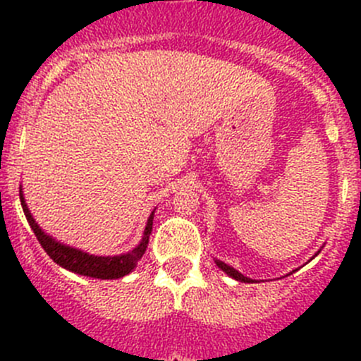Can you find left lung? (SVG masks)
I'll use <instances>...</instances> for the list:
<instances>
[{
	"mask_svg": "<svg viewBox=\"0 0 361 361\" xmlns=\"http://www.w3.org/2000/svg\"><path fill=\"white\" fill-rule=\"evenodd\" d=\"M216 265H218V267L221 269V271H224V272H227V274L231 276V278L238 279V281H243V283H253V279H250V278H246V276H243L241 272H238V271H235L234 267H231V265H227V264H225V262H221V260H216Z\"/></svg>",
	"mask_w": 361,
	"mask_h": 361,
	"instance_id": "1",
	"label": "left lung"
}]
</instances>
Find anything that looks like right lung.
Wrapping results in <instances>:
<instances>
[{"label": "right lung", "instance_id": "obj_1", "mask_svg": "<svg viewBox=\"0 0 361 361\" xmlns=\"http://www.w3.org/2000/svg\"><path fill=\"white\" fill-rule=\"evenodd\" d=\"M20 204H23L24 214L25 218H27L29 225H31L32 232H35L36 239H38L42 248L47 251V255H49L56 264L68 269V271L76 272V274L89 276V278L97 279H116L129 274V272L136 267L137 262L141 260L145 251H147L148 238H150L152 225H154V213H152L150 218H148L147 228H145L143 241H141L133 251H129V253L118 255V257H94V255H87L80 250L61 245L56 239L47 235L45 232L38 227V224L32 220L31 213H29L27 206H25L23 190H20Z\"/></svg>", "mask_w": 361, "mask_h": 361}]
</instances>
